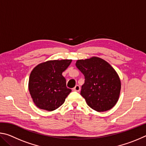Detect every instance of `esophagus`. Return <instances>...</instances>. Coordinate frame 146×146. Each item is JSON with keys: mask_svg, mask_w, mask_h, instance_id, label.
<instances>
[{"mask_svg": "<svg viewBox=\"0 0 146 146\" xmlns=\"http://www.w3.org/2000/svg\"><path fill=\"white\" fill-rule=\"evenodd\" d=\"M80 86H79L78 85H76L75 87L73 89V91H77V92H78V91H80Z\"/></svg>", "mask_w": 146, "mask_h": 146, "instance_id": "esophagus-1", "label": "esophagus"}]
</instances>
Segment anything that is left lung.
I'll use <instances>...</instances> for the list:
<instances>
[{
	"label": "left lung",
	"instance_id": "8db88e82",
	"mask_svg": "<svg viewBox=\"0 0 146 146\" xmlns=\"http://www.w3.org/2000/svg\"><path fill=\"white\" fill-rule=\"evenodd\" d=\"M76 66L85 76L80 95L87 104L98 112L106 111L114 107L121 90L120 79L115 69L97 56L77 60Z\"/></svg>",
	"mask_w": 146,
	"mask_h": 146
}]
</instances>
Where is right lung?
Here are the masks:
<instances>
[{
  "mask_svg": "<svg viewBox=\"0 0 146 146\" xmlns=\"http://www.w3.org/2000/svg\"><path fill=\"white\" fill-rule=\"evenodd\" d=\"M72 60H48L38 64L31 71L28 88L35 104L48 111L62 105L71 90L66 87L63 71Z\"/></svg>",
  "mask_w": 146,
  "mask_h": 146,
  "instance_id": "right-lung-1",
  "label": "right lung"
}]
</instances>
